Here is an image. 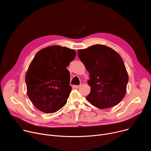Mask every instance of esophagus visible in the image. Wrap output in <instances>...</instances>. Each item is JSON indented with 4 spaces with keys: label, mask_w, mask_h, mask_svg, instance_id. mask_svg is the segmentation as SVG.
I'll return each instance as SVG.
<instances>
[{
    "label": "esophagus",
    "mask_w": 151,
    "mask_h": 151,
    "mask_svg": "<svg viewBox=\"0 0 151 151\" xmlns=\"http://www.w3.org/2000/svg\"><path fill=\"white\" fill-rule=\"evenodd\" d=\"M80 85H73V87L74 88H79V87H80Z\"/></svg>",
    "instance_id": "esophagus-1"
}]
</instances>
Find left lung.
I'll list each match as a JSON object with an SVG mask.
<instances>
[{
	"mask_svg": "<svg viewBox=\"0 0 151 151\" xmlns=\"http://www.w3.org/2000/svg\"><path fill=\"white\" fill-rule=\"evenodd\" d=\"M78 55L90 73L87 100L99 109L117 105L126 93L128 76L121 56L112 48L94 45L79 50Z\"/></svg>",
	"mask_w": 151,
	"mask_h": 151,
	"instance_id": "8db88e82",
	"label": "left lung"
}]
</instances>
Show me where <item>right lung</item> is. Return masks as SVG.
<instances>
[{"label":"right lung","instance_id":"1","mask_svg":"<svg viewBox=\"0 0 151 151\" xmlns=\"http://www.w3.org/2000/svg\"><path fill=\"white\" fill-rule=\"evenodd\" d=\"M72 49L51 46L35 55L26 75L27 95L39 111L54 113L65 105L72 87L66 69L76 57Z\"/></svg>","mask_w":151,"mask_h":151}]
</instances>
